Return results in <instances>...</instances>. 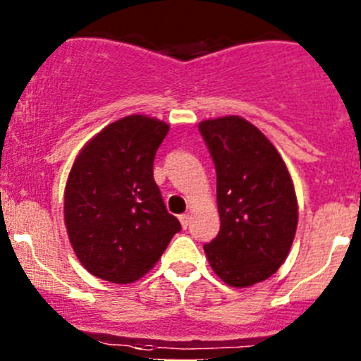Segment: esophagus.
Wrapping results in <instances>:
<instances>
[{"mask_svg": "<svg viewBox=\"0 0 361 361\" xmlns=\"http://www.w3.org/2000/svg\"><path fill=\"white\" fill-rule=\"evenodd\" d=\"M178 218H180V224H181V227H183V228H187L188 225H190L192 218H190V214H188V213L180 214V216H178Z\"/></svg>", "mask_w": 361, "mask_h": 361, "instance_id": "esophagus-1", "label": "esophagus"}]
</instances>
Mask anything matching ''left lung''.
<instances>
[{
    "label": "left lung",
    "instance_id": "left-lung-1",
    "mask_svg": "<svg viewBox=\"0 0 361 361\" xmlns=\"http://www.w3.org/2000/svg\"><path fill=\"white\" fill-rule=\"evenodd\" d=\"M216 167L220 232L204 246L214 274L232 288L271 278L288 257L298 224L293 180L258 127L238 115L199 123Z\"/></svg>",
    "mask_w": 361,
    "mask_h": 361
}]
</instances>
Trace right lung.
I'll use <instances>...</instances> for the list:
<instances>
[{
  "mask_svg": "<svg viewBox=\"0 0 361 361\" xmlns=\"http://www.w3.org/2000/svg\"><path fill=\"white\" fill-rule=\"evenodd\" d=\"M169 123L127 115L108 123L76 155L64 188V224L80 264L127 285L150 272L181 225L154 180L155 152Z\"/></svg>",
  "mask_w": 361,
  "mask_h": 361,
  "instance_id": "obj_1",
  "label": "right lung"
}]
</instances>
